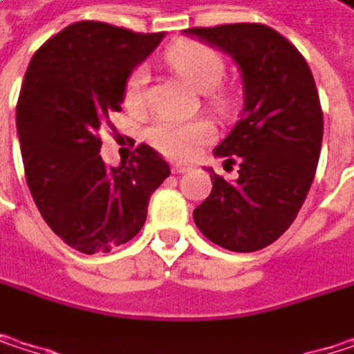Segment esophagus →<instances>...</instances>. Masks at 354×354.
Instances as JSON below:
<instances>
[{"label": "esophagus", "instance_id": "esophagus-1", "mask_svg": "<svg viewBox=\"0 0 354 354\" xmlns=\"http://www.w3.org/2000/svg\"><path fill=\"white\" fill-rule=\"evenodd\" d=\"M188 170H190V166H186V164H174L172 166V172L174 174H186Z\"/></svg>", "mask_w": 354, "mask_h": 354}]
</instances>
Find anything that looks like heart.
Returning <instances> with one entry per match:
<instances>
[{"label":"heart","mask_w":354,"mask_h":354,"mask_svg":"<svg viewBox=\"0 0 354 354\" xmlns=\"http://www.w3.org/2000/svg\"><path fill=\"white\" fill-rule=\"evenodd\" d=\"M168 67L182 77L190 88L198 92H209L213 102L221 104L223 98L213 92V88L221 82L225 63L223 57L209 44L184 40L172 44L164 55ZM147 88V69L135 67L124 82V104L129 108H141L145 102ZM149 141L170 158H190L196 149L211 141L215 129L209 120H178L170 116L158 118L149 129Z\"/></svg>","instance_id":"heart-1"}]
</instances>
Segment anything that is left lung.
Masks as SVG:
<instances>
[{
  "instance_id": "1",
  "label": "left lung",
  "mask_w": 354,
  "mask_h": 354,
  "mask_svg": "<svg viewBox=\"0 0 354 354\" xmlns=\"http://www.w3.org/2000/svg\"><path fill=\"white\" fill-rule=\"evenodd\" d=\"M227 53L242 73L244 108L217 158L240 162L238 180L211 168V194L194 209L201 234L232 252H256L295 221L316 176L324 133L314 75L301 53L264 24L188 28Z\"/></svg>"
}]
</instances>
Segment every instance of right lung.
Masks as SVG:
<instances>
[{"instance_id":"obj_1","label":"right lung","mask_w":354,"mask_h":354,"mask_svg":"<svg viewBox=\"0 0 354 354\" xmlns=\"http://www.w3.org/2000/svg\"><path fill=\"white\" fill-rule=\"evenodd\" d=\"M104 22H75L35 53L16 106L26 182L48 227L84 254L133 240L170 166L145 143L106 166L100 129L120 112L124 82L162 42Z\"/></svg>"}]
</instances>
